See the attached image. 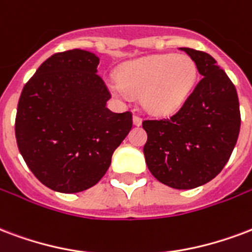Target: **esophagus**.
<instances>
[{"label": "esophagus", "instance_id": "obj_1", "mask_svg": "<svg viewBox=\"0 0 252 252\" xmlns=\"http://www.w3.org/2000/svg\"><path fill=\"white\" fill-rule=\"evenodd\" d=\"M133 124L135 125V126H141V125H142V118H141V117H139V115L134 114Z\"/></svg>", "mask_w": 252, "mask_h": 252}]
</instances>
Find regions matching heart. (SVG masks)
<instances>
[{
  "instance_id": "1",
  "label": "heart",
  "mask_w": 252,
  "mask_h": 252,
  "mask_svg": "<svg viewBox=\"0 0 252 252\" xmlns=\"http://www.w3.org/2000/svg\"><path fill=\"white\" fill-rule=\"evenodd\" d=\"M198 67L186 54H155L128 62L111 85L122 99L141 95L143 107L157 115L179 110L195 88Z\"/></svg>"
}]
</instances>
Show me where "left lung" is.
Wrapping results in <instances>:
<instances>
[{
	"label": "left lung",
	"instance_id": "1",
	"mask_svg": "<svg viewBox=\"0 0 252 252\" xmlns=\"http://www.w3.org/2000/svg\"><path fill=\"white\" fill-rule=\"evenodd\" d=\"M200 79L185 105L169 118L145 119L143 154L150 173L166 186L187 190L210 182L228 162L241 130L236 89L205 52L181 47Z\"/></svg>",
	"mask_w": 252,
	"mask_h": 252
}]
</instances>
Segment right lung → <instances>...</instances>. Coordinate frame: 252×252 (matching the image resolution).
Returning <instances> with one entry per match:
<instances>
[{"label":"right lung","instance_id":"right-lung-1","mask_svg":"<svg viewBox=\"0 0 252 252\" xmlns=\"http://www.w3.org/2000/svg\"><path fill=\"white\" fill-rule=\"evenodd\" d=\"M99 58L79 49L56 53L22 89L16 139L39 182L58 192H79L99 182L133 126L131 111L113 113L97 74Z\"/></svg>","mask_w":252,"mask_h":252}]
</instances>
